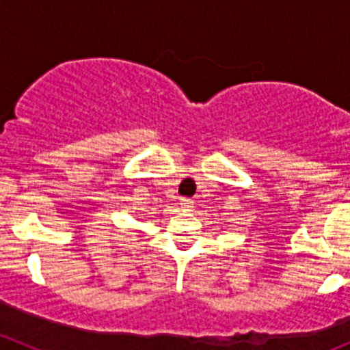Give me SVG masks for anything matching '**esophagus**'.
I'll use <instances>...</instances> for the list:
<instances>
[{
  "instance_id": "obj_1",
  "label": "esophagus",
  "mask_w": 350,
  "mask_h": 350,
  "mask_svg": "<svg viewBox=\"0 0 350 350\" xmlns=\"http://www.w3.org/2000/svg\"><path fill=\"white\" fill-rule=\"evenodd\" d=\"M181 208L183 210L189 211L193 208V200H189V198H181Z\"/></svg>"
}]
</instances>
